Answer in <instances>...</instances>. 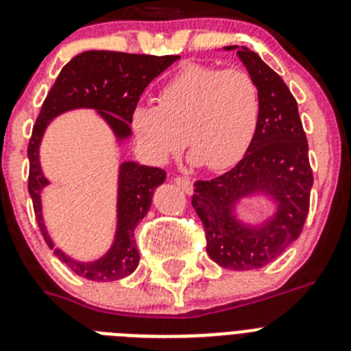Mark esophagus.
I'll return each instance as SVG.
<instances>
[{
    "label": "esophagus",
    "instance_id": "esophagus-1",
    "mask_svg": "<svg viewBox=\"0 0 351 351\" xmlns=\"http://www.w3.org/2000/svg\"><path fill=\"white\" fill-rule=\"evenodd\" d=\"M173 182H176V184L179 186V188L182 189V191L184 193H193V182H191V179H188V178H181V176H178V178H173Z\"/></svg>",
    "mask_w": 351,
    "mask_h": 351
}]
</instances>
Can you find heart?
<instances>
[{
  "mask_svg": "<svg viewBox=\"0 0 351 351\" xmlns=\"http://www.w3.org/2000/svg\"><path fill=\"white\" fill-rule=\"evenodd\" d=\"M261 118L257 85L242 69L188 64L160 88L158 104L132 111V130L153 162H167L186 143L189 160L208 170L234 165Z\"/></svg>",
  "mask_w": 351,
  "mask_h": 351,
  "instance_id": "1",
  "label": "heart"
}]
</instances>
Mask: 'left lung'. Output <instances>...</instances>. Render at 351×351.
Here are the masks:
<instances>
[{
  "instance_id": "left-lung-1",
  "label": "left lung",
  "mask_w": 351,
  "mask_h": 351,
  "mask_svg": "<svg viewBox=\"0 0 351 351\" xmlns=\"http://www.w3.org/2000/svg\"><path fill=\"white\" fill-rule=\"evenodd\" d=\"M224 50L237 51L257 85L261 118L243 158L219 178L195 182L191 204L204 223L212 261L243 271L263 268L298 240L310 210L313 173L298 102L284 80L249 48ZM250 196L273 201L274 215L259 225L240 220L236 208Z\"/></svg>"
}]
</instances>
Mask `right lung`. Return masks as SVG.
<instances>
[{"mask_svg":"<svg viewBox=\"0 0 351 351\" xmlns=\"http://www.w3.org/2000/svg\"><path fill=\"white\" fill-rule=\"evenodd\" d=\"M179 56H139L123 51L88 50L73 57L62 67L48 92L40 117L29 141V195L33 198L34 214L45 242L60 261L86 280L112 282L134 273L139 265L134 230L147 214L154 189L163 184L167 173L156 167L123 162L118 170L117 231L111 247L102 257L82 263L57 249L48 234L41 208V191L50 184L40 163V146L45 130L53 118L73 109H94L109 125L118 143L132 136L130 117L137 108L144 88Z\"/></svg>","mask_w":351,"mask_h":351,"instance_id":"obj_1","label":"right lung"}]
</instances>
